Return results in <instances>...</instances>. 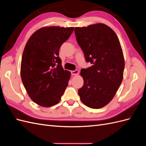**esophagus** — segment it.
Listing matches in <instances>:
<instances>
[{
    "label": "esophagus",
    "instance_id": "1",
    "mask_svg": "<svg viewBox=\"0 0 146 146\" xmlns=\"http://www.w3.org/2000/svg\"><path fill=\"white\" fill-rule=\"evenodd\" d=\"M78 73H79V70L78 69H76V70H72V71H71V74H72V75H73V76H77Z\"/></svg>",
    "mask_w": 146,
    "mask_h": 146
}]
</instances>
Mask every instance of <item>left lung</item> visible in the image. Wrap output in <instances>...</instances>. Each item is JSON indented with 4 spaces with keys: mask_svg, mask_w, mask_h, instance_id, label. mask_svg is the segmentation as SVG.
Here are the masks:
<instances>
[{
    "mask_svg": "<svg viewBox=\"0 0 146 146\" xmlns=\"http://www.w3.org/2000/svg\"><path fill=\"white\" fill-rule=\"evenodd\" d=\"M74 32L86 61L92 64L81 69L84 83L78 95L87 107L101 108L113 99L122 81L125 61L120 42L104 24L76 27Z\"/></svg>",
    "mask_w": 146,
    "mask_h": 146,
    "instance_id": "left-lung-1",
    "label": "left lung"
}]
</instances>
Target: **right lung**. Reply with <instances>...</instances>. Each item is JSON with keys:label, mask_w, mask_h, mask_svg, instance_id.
<instances>
[{"label": "right lung", "mask_w": 146, "mask_h": 146, "mask_svg": "<svg viewBox=\"0 0 146 146\" xmlns=\"http://www.w3.org/2000/svg\"><path fill=\"white\" fill-rule=\"evenodd\" d=\"M74 29L41 28L25 46L21 66L22 81L30 99L43 107L58 104L68 85L70 72L61 66L59 49Z\"/></svg>", "instance_id": "right-lung-1"}]
</instances>
